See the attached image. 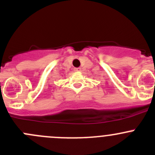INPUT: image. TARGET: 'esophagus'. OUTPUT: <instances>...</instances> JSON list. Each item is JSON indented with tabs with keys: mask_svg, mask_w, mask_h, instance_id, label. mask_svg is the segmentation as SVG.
I'll return each instance as SVG.
<instances>
[{
	"mask_svg": "<svg viewBox=\"0 0 155 155\" xmlns=\"http://www.w3.org/2000/svg\"><path fill=\"white\" fill-rule=\"evenodd\" d=\"M74 70L76 72H80L81 71V68H75Z\"/></svg>",
	"mask_w": 155,
	"mask_h": 155,
	"instance_id": "esophagus-1",
	"label": "esophagus"
}]
</instances>
